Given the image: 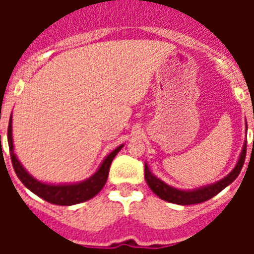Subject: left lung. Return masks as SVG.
<instances>
[{
	"mask_svg": "<svg viewBox=\"0 0 254 254\" xmlns=\"http://www.w3.org/2000/svg\"><path fill=\"white\" fill-rule=\"evenodd\" d=\"M245 155H247V142L244 143V147H243V151H241L239 162H237L235 169H233L227 177L223 178L221 181L216 182V183H213V185L205 186V187H201V189L197 190H192V191L178 190L171 187V186L166 185L165 182H162L161 179H158V178L154 177V175L150 173V170H149L146 163H145V179H146L147 186L150 187L151 191H153L157 196L161 197L162 200H166L169 201V203H174V204L181 205L197 204V203H203V201L208 200V199L213 197L215 195H217V193L220 192V191H223L227 186L231 185V183L239 177L241 169L244 166Z\"/></svg>",
	"mask_w": 254,
	"mask_h": 254,
	"instance_id": "left-lung-1",
	"label": "left lung"
}]
</instances>
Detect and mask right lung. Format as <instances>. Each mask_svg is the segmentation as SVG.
Wrapping results in <instances>:
<instances>
[{"instance_id":"add662e5","label":"right lung","mask_w":254,"mask_h":254,"mask_svg":"<svg viewBox=\"0 0 254 254\" xmlns=\"http://www.w3.org/2000/svg\"><path fill=\"white\" fill-rule=\"evenodd\" d=\"M7 142H9V150H10V158L13 163L14 171L19 178V181L27 187V189L42 197L43 200L53 203L57 205H73L77 203H83L101 191L104 185L107 183L108 174L111 169V163L113 161L117 153L123 149L124 145H120L116 147L115 150L112 151L111 154H108L105 159L101 163V166L96 171L91 178L85 179L84 182L80 183H75V185H46L42 182L37 181L35 178L30 175L23 166H22L19 161L17 159L14 154V146H13V134H11V117L9 121V127H7Z\"/></svg>"}]
</instances>
